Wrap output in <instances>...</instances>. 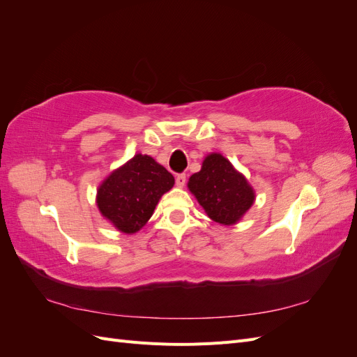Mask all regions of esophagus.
<instances>
[{"mask_svg":"<svg viewBox=\"0 0 357 357\" xmlns=\"http://www.w3.org/2000/svg\"><path fill=\"white\" fill-rule=\"evenodd\" d=\"M176 185L178 186V188H183L186 185V174H177V177H176Z\"/></svg>","mask_w":357,"mask_h":357,"instance_id":"1","label":"esophagus"}]
</instances>
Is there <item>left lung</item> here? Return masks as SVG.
Returning <instances> with one entry per match:
<instances>
[{
  "label": "left lung",
  "instance_id": "left-lung-1",
  "mask_svg": "<svg viewBox=\"0 0 357 357\" xmlns=\"http://www.w3.org/2000/svg\"><path fill=\"white\" fill-rule=\"evenodd\" d=\"M188 188L208 218L220 225H235L255 202L253 188L220 153L204 159Z\"/></svg>",
  "mask_w": 357,
  "mask_h": 357
}]
</instances>
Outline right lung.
I'll list each match as a JSON object with an SVG mask.
<instances>
[{
  "label": "right lung",
  "mask_w": 357,
  "mask_h": 357,
  "mask_svg": "<svg viewBox=\"0 0 357 357\" xmlns=\"http://www.w3.org/2000/svg\"><path fill=\"white\" fill-rule=\"evenodd\" d=\"M174 177L147 155H135L114 169L98 188L96 205L107 220L125 234H135L152 218Z\"/></svg>",
  "instance_id": "add662e5"
}]
</instances>
